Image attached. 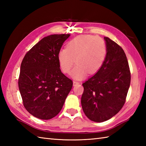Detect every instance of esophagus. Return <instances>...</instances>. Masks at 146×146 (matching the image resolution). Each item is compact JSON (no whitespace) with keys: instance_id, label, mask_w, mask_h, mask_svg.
I'll return each mask as SVG.
<instances>
[{"instance_id":"esophagus-1","label":"esophagus","mask_w":146,"mask_h":146,"mask_svg":"<svg viewBox=\"0 0 146 146\" xmlns=\"http://www.w3.org/2000/svg\"><path fill=\"white\" fill-rule=\"evenodd\" d=\"M79 83H80L78 82L74 81V82H73V86H76V85H78Z\"/></svg>"}]
</instances>
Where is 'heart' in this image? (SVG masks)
Returning <instances> with one entry per match:
<instances>
[{
    "instance_id": "b5f03b06",
    "label": "heart",
    "mask_w": 146,
    "mask_h": 146,
    "mask_svg": "<svg viewBox=\"0 0 146 146\" xmlns=\"http://www.w3.org/2000/svg\"><path fill=\"white\" fill-rule=\"evenodd\" d=\"M107 53V44L100 37L89 35L76 36L58 52V60L62 71L69 73L75 61L77 64L71 76L81 80L100 69Z\"/></svg>"
}]
</instances>
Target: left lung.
<instances>
[{"instance_id":"8db88e82","label":"left lung","mask_w":146,"mask_h":146,"mask_svg":"<svg viewBox=\"0 0 146 146\" xmlns=\"http://www.w3.org/2000/svg\"><path fill=\"white\" fill-rule=\"evenodd\" d=\"M107 53L95 75L83 83V110L90 120L102 122L111 119L124 105L131 83V72L124 51L104 37Z\"/></svg>"}]
</instances>
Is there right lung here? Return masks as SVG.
Returning <instances> with one entry per match:
<instances>
[{
	"instance_id": "right-lung-1",
	"label": "right lung",
	"mask_w": 146,
	"mask_h": 146,
	"mask_svg": "<svg viewBox=\"0 0 146 146\" xmlns=\"http://www.w3.org/2000/svg\"><path fill=\"white\" fill-rule=\"evenodd\" d=\"M70 35L44 37L26 54L21 65L18 85L29 113L42 120L59 113L73 86L61 73L58 54Z\"/></svg>"
}]
</instances>
